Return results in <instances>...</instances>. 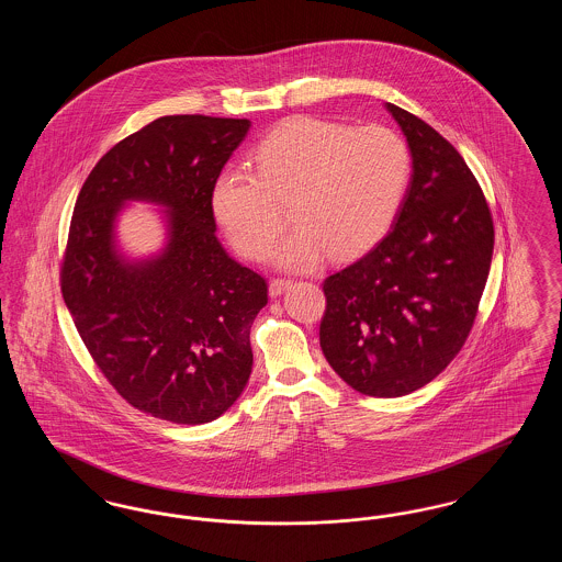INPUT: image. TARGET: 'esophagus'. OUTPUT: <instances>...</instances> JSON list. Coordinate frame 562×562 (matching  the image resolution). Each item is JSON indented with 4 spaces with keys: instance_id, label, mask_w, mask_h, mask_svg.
Listing matches in <instances>:
<instances>
[{
    "instance_id": "34e87169",
    "label": "esophagus",
    "mask_w": 562,
    "mask_h": 562,
    "mask_svg": "<svg viewBox=\"0 0 562 562\" xmlns=\"http://www.w3.org/2000/svg\"><path fill=\"white\" fill-rule=\"evenodd\" d=\"M289 286H291V280L273 278V280L269 282V294H271V296H280V294L284 293Z\"/></svg>"
}]
</instances>
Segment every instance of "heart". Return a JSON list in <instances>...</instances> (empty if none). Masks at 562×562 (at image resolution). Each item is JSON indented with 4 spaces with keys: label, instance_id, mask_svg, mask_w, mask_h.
Wrapping results in <instances>:
<instances>
[{
    "label": "heart",
    "instance_id": "b5f03b06",
    "mask_svg": "<svg viewBox=\"0 0 562 562\" xmlns=\"http://www.w3.org/2000/svg\"><path fill=\"white\" fill-rule=\"evenodd\" d=\"M257 172L229 166L211 193L214 218L241 257L266 259L289 202L294 227L278 244L280 268L314 269L330 252L348 261L371 250L396 216L411 186L413 156L385 126L296 115L255 147Z\"/></svg>",
    "mask_w": 562,
    "mask_h": 562
}]
</instances>
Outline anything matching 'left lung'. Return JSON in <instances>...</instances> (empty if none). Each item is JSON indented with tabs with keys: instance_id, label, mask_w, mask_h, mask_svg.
<instances>
[{
	"instance_id": "obj_1",
	"label": "left lung",
	"mask_w": 562,
	"mask_h": 562,
	"mask_svg": "<svg viewBox=\"0 0 562 562\" xmlns=\"http://www.w3.org/2000/svg\"><path fill=\"white\" fill-rule=\"evenodd\" d=\"M413 175L401 213L362 259L324 280V358L349 387L398 398L424 387L465 344L493 257V218L453 145L385 103Z\"/></svg>"
}]
</instances>
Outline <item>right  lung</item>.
Returning a JSON list of instances; mask_svg holds the SVG:
<instances>
[{"label":"right lung","mask_w":562,"mask_h":562,"mask_svg":"<svg viewBox=\"0 0 562 562\" xmlns=\"http://www.w3.org/2000/svg\"><path fill=\"white\" fill-rule=\"evenodd\" d=\"M248 120L164 115L97 161L81 188L60 289L83 346L124 401L172 424H209L252 371L250 326L266 280L216 240L214 181ZM160 205L165 246L128 258L116 244L126 203Z\"/></svg>","instance_id":"add662e5"}]
</instances>
